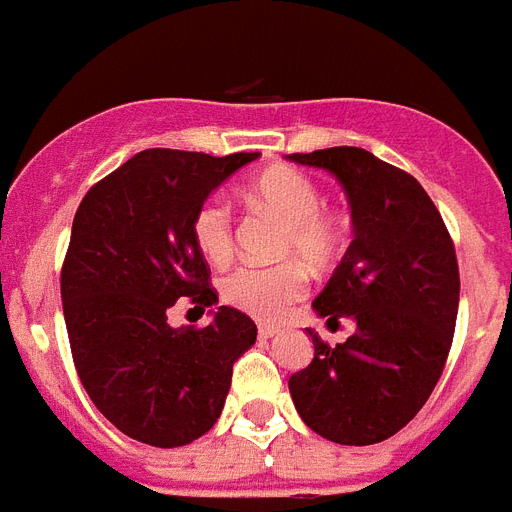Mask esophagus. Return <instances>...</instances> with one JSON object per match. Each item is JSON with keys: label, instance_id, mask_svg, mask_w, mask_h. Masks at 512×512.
Returning <instances> with one entry per match:
<instances>
[{"label": "esophagus", "instance_id": "34e87169", "mask_svg": "<svg viewBox=\"0 0 512 512\" xmlns=\"http://www.w3.org/2000/svg\"><path fill=\"white\" fill-rule=\"evenodd\" d=\"M280 332L282 329L277 327V324H259V337H264V340H269V337H277Z\"/></svg>", "mask_w": 512, "mask_h": 512}]
</instances>
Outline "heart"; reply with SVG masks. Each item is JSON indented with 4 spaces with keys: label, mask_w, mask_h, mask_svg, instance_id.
Instances as JSON below:
<instances>
[{
    "label": "heart",
    "mask_w": 512,
    "mask_h": 512,
    "mask_svg": "<svg viewBox=\"0 0 512 512\" xmlns=\"http://www.w3.org/2000/svg\"><path fill=\"white\" fill-rule=\"evenodd\" d=\"M251 196L256 204L287 222L280 243L282 256H298L316 272L332 269L340 261L348 246V222L324 209L327 196L314 177L290 167L269 170L253 183ZM193 240L211 264L230 259L235 248V219L225 196L214 193L198 206L193 214ZM219 293L222 301L246 314L272 319L306 293V269L298 261L277 266L240 264L222 277Z\"/></svg>",
    "instance_id": "1"
}]
</instances>
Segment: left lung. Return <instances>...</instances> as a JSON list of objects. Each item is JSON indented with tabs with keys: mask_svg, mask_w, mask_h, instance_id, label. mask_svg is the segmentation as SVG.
I'll return each instance as SVG.
<instances>
[{
	"mask_svg": "<svg viewBox=\"0 0 512 512\" xmlns=\"http://www.w3.org/2000/svg\"><path fill=\"white\" fill-rule=\"evenodd\" d=\"M290 162L332 172L348 193L356 238L314 308L356 329L335 348L308 329L314 361L287 387L308 429L337 445H374L398 434L442 377L460 298L453 238L416 177L366 149Z\"/></svg>",
	"mask_w": 512,
	"mask_h": 512,
	"instance_id": "obj_1",
	"label": "left lung"
}]
</instances>
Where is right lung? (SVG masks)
<instances>
[{
	"label": "right lung",
	"mask_w": 512,
	"mask_h": 512,
	"mask_svg": "<svg viewBox=\"0 0 512 512\" xmlns=\"http://www.w3.org/2000/svg\"><path fill=\"white\" fill-rule=\"evenodd\" d=\"M253 154L146 149L88 190L62 264V311L88 398L122 434L154 447L188 445L217 424L232 363L256 324L219 306L211 324L170 327L180 298L217 303L193 240V214Z\"/></svg>",
	"instance_id": "add662e5"
}]
</instances>
